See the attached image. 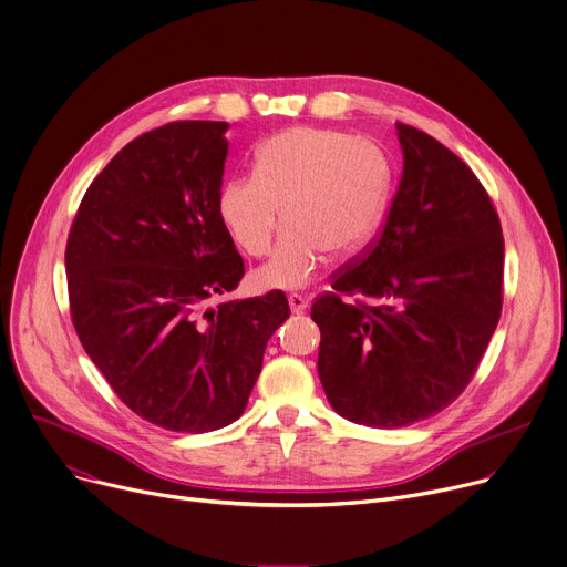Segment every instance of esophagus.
I'll return each instance as SVG.
<instances>
[{
	"mask_svg": "<svg viewBox=\"0 0 567 567\" xmlns=\"http://www.w3.org/2000/svg\"><path fill=\"white\" fill-rule=\"evenodd\" d=\"M288 303H290V311L292 313H303L309 307V297L307 295H299V292H290L288 295Z\"/></svg>",
	"mask_w": 567,
	"mask_h": 567,
	"instance_id": "esophagus-1",
	"label": "esophagus"
}]
</instances>
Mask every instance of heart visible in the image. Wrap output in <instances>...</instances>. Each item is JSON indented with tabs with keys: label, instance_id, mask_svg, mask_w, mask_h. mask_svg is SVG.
Masks as SVG:
<instances>
[{
	"label": "heart",
	"instance_id": "b5f03b06",
	"mask_svg": "<svg viewBox=\"0 0 567 567\" xmlns=\"http://www.w3.org/2000/svg\"><path fill=\"white\" fill-rule=\"evenodd\" d=\"M390 163L381 147L331 128H288L266 141L254 172L229 179L217 210L236 245L260 258L288 229L256 279L268 288L307 286L329 251L350 256L368 245L388 206Z\"/></svg>",
	"mask_w": 567,
	"mask_h": 567
}]
</instances>
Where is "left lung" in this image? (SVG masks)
<instances>
[{"label":"left lung","mask_w":567,"mask_h":567,"mask_svg":"<svg viewBox=\"0 0 567 567\" xmlns=\"http://www.w3.org/2000/svg\"><path fill=\"white\" fill-rule=\"evenodd\" d=\"M398 138L402 182L379 236L311 309L329 404L374 429L426 420L463 393L504 292V236L482 182L420 128L398 122Z\"/></svg>","instance_id":"1"}]
</instances>
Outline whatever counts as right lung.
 I'll return each instance as SVG.
<instances>
[{
    "mask_svg": "<svg viewBox=\"0 0 567 567\" xmlns=\"http://www.w3.org/2000/svg\"><path fill=\"white\" fill-rule=\"evenodd\" d=\"M227 128L182 120L124 145L85 190L65 247L85 354L128 409L167 431L238 420L290 316L281 290L210 307L245 275L217 210Z\"/></svg>",
    "mask_w": 567,
    "mask_h": 567,
    "instance_id": "add662e5",
    "label": "right lung"
}]
</instances>
